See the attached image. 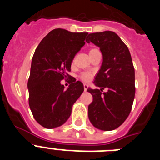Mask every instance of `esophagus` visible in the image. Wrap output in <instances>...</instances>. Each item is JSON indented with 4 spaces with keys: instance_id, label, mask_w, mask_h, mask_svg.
Returning <instances> with one entry per match:
<instances>
[{
    "instance_id": "obj_1",
    "label": "esophagus",
    "mask_w": 160,
    "mask_h": 160,
    "mask_svg": "<svg viewBox=\"0 0 160 160\" xmlns=\"http://www.w3.org/2000/svg\"><path fill=\"white\" fill-rule=\"evenodd\" d=\"M83 87H84V90L86 91V90H87V88H88V86H87V84H84L83 85Z\"/></svg>"
}]
</instances>
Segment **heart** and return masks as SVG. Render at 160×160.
Returning <instances> with one entry per match:
<instances>
[{
    "instance_id": "heart-1",
    "label": "heart",
    "mask_w": 160,
    "mask_h": 160,
    "mask_svg": "<svg viewBox=\"0 0 160 160\" xmlns=\"http://www.w3.org/2000/svg\"><path fill=\"white\" fill-rule=\"evenodd\" d=\"M94 50H97V49H92L90 51H94ZM93 75H94V73L92 72H83V73H81V75H80V78L83 82H89L91 80Z\"/></svg>"
}]
</instances>
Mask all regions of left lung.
Wrapping results in <instances>:
<instances>
[{
  "label": "left lung",
  "instance_id": "1",
  "mask_svg": "<svg viewBox=\"0 0 160 160\" xmlns=\"http://www.w3.org/2000/svg\"><path fill=\"white\" fill-rule=\"evenodd\" d=\"M87 42L100 48L103 62L94 83L99 89H87L93 96L88 117L96 128L112 131L130 114L135 98V69L128 46L111 31L90 33ZM108 88L107 92L103 90Z\"/></svg>",
  "mask_w": 160,
  "mask_h": 160
}]
</instances>
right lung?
Instances as JSON below:
<instances>
[{
  "label": "right lung",
  "mask_w": 160,
  "mask_h": 160,
  "mask_svg": "<svg viewBox=\"0 0 160 160\" xmlns=\"http://www.w3.org/2000/svg\"><path fill=\"white\" fill-rule=\"evenodd\" d=\"M88 32H72L55 29L42 39L31 63L28 80L29 104L33 118L44 128H58L71 114L72 106L84 87L73 78L68 89L60 81L69 74L76 53L85 45Z\"/></svg>",
  "instance_id": "1"
}]
</instances>
